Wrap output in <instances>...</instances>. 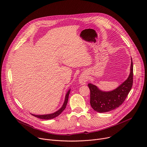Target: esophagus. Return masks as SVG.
Masks as SVG:
<instances>
[{
	"label": "esophagus",
	"instance_id": "34e87169",
	"mask_svg": "<svg viewBox=\"0 0 147 147\" xmlns=\"http://www.w3.org/2000/svg\"><path fill=\"white\" fill-rule=\"evenodd\" d=\"M87 77H88L86 74L81 75L79 78L80 84H82V85H84V84H86V82L87 81V79H88Z\"/></svg>",
	"mask_w": 147,
	"mask_h": 147
}]
</instances>
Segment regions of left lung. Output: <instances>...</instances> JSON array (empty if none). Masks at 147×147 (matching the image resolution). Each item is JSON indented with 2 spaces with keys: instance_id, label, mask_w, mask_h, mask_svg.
I'll list each match as a JSON object with an SVG mask.
<instances>
[{
  "instance_id": "left-lung-1",
  "label": "left lung",
  "mask_w": 147,
  "mask_h": 147,
  "mask_svg": "<svg viewBox=\"0 0 147 147\" xmlns=\"http://www.w3.org/2000/svg\"><path fill=\"white\" fill-rule=\"evenodd\" d=\"M133 82V65L131 59L130 73L128 78L116 89L109 91H102L95 85L89 83L90 90V104L93 109L99 113L111 111L119 108L124 102Z\"/></svg>"
}]
</instances>
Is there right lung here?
Segmentation results:
<instances>
[{"label": "right lung", "instance_id": "1", "mask_svg": "<svg viewBox=\"0 0 147 147\" xmlns=\"http://www.w3.org/2000/svg\"><path fill=\"white\" fill-rule=\"evenodd\" d=\"M70 92V90H69V91L67 92L66 95V97H65V102L63 106L61 107V108L59 109L57 111H56V112L53 113H51V114H48V115H33L32 114V115L36 117L39 118L40 119H45V120H48V119H53L57 116H58L60 114H61V113L65 110V109L66 107L67 103L68 102V99H69V95Z\"/></svg>", "mask_w": 147, "mask_h": 147}]
</instances>
